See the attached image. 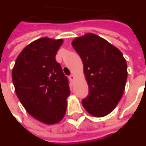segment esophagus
<instances>
[{
  "instance_id": "34e87169",
  "label": "esophagus",
  "mask_w": 146,
  "mask_h": 146,
  "mask_svg": "<svg viewBox=\"0 0 146 146\" xmlns=\"http://www.w3.org/2000/svg\"><path fill=\"white\" fill-rule=\"evenodd\" d=\"M70 80H72V81H73V80L75 79V76H74V75H73V74H72V75H70Z\"/></svg>"
}]
</instances>
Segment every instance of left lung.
<instances>
[{
	"label": "left lung",
	"mask_w": 146,
	"mask_h": 146,
	"mask_svg": "<svg viewBox=\"0 0 146 146\" xmlns=\"http://www.w3.org/2000/svg\"><path fill=\"white\" fill-rule=\"evenodd\" d=\"M84 65L89 93L82 105L95 117H104L115 109L123 96L127 65L119 49L101 37L88 33L72 42Z\"/></svg>",
	"instance_id": "8db88e82"
}]
</instances>
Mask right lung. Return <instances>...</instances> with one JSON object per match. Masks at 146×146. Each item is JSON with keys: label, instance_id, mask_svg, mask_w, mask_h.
Instances as JSON below:
<instances>
[{"label": "right lung", "instance_id": "right-lung-1", "mask_svg": "<svg viewBox=\"0 0 146 146\" xmlns=\"http://www.w3.org/2000/svg\"><path fill=\"white\" fill-rule=\"evenodd\" d=\"M62 39L38 38L18 55L12 77L17 97L35 119L52 125L65 115L69 80L55 59Z\"/></svg>", "mask_w": 146, "mask_h": 146}]
</instances>
